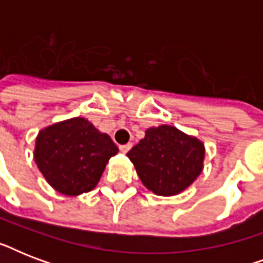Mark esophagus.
I'll list each match as a JSON object with an SVG mask.
<instances>
[{"label":"esophagus","mask_w":263,"mask_h":263,"mask_svg":"<svg viewBox=\"0 0 263 263\" xmlns=\"http://www.w3.org/2000/svg\"><path fill=\"white\" fill-rule=\"evenodd\" d=\"M132 147V143H127V144H121L120 146V152L121 153H128L129 150H131Z\"/></svg>","instance_id":"esophagus-1"}]
</instances>
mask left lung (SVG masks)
Segmentation results:
<instances>
[{"instance_id":"obj_1","label":"left lung","mask_w":263,"mask_h":263,"mask_svg":"<svg viewBox=\"0 0 263 263\" xmlns=\"http://www.w3.org/2000/svg\"><path fill=\"white\" fill-rule=\"evenodd\" d=\"M144 184L157 195H177L190 187L203 169L204 144L172 125L148 128L127 153Z\"/></svg>"}]
</instances>
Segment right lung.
Masks as SVG:
<instances>
[{"mask_svg":"<svg viewBox=\"0 0 263 263\" xmlns=\"http://www.w3.org/2000/svg\"><path fill=\"white\" fill-rule=\"evenodd\" d=\"M117 152L107 134L84 117H73L39 132L34 160L55 191L76 196L95 188L107 161Z\"/></svg>","mask_w":263,"mask_h":263,"instance_id":"obj_1","label":"right lung"}]
</instances>
